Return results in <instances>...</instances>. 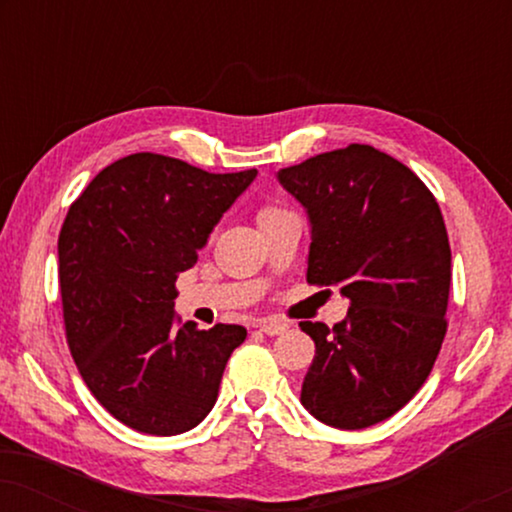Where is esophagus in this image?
Returning <instances> with one entry per match:
<instances>
[{"label": "esophagus", "mask_w": 512, "mask_h": 512, "mask_svg": "<svg viewBox=\"0 0 512 512\" xmlns=\"http://www.w3.org/2000/svg\"><path fill=\"white\" fill-rule=\"evenodd\" d=\"M258 328H261V331H263L265 335H279V333H284L286 328H289V324H284V321L268 317V319L258 321Z\"/></svg>", "instance_id": "34e87169"}]
</instances>
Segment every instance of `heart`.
<instances>
[{
  "instance_id": "1",
  "label": "heart",
  "mask_w": 512,
  "mask_h": 512,
  "mask_svg": "<svg viewBox=\"0 0 512 512\" xmlns=\"http://www.w3.org/2000/svg\"><path fill=\"white\" fill-rule=\"evenodd\" d=\"M275 214H282V209H277V207H265L261 214H258V221H263V219H268V216H275Z\"/></svg>"
}]
</instances>
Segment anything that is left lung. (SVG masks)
I'll list each match as a JSON object with an SVG mask.
<instances>
[{
  "instance_id": "1",
  "label": "left lung",
  "mask_w": 512,
  "mask_h": 512,
  "mask_svg": "<svg viewBox=\"0 0 512 512\" xmlns=\"http://www.w3.org/2000/svg\"><path fill=\"white\" fill-rule=\"evenodd\" d=\"M310 219L307 282L338 286L347 317L314 340L300 403L335 429L394 415L429 377L447 331L452 254L436 198L410 167L368 144L277 172Z\"/></svg>"
}]
</instances>
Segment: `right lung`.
Masks as SVG:
<instances>
[{
  "label": "right lung",
  "mask_w": 512,
  "mask_h": 512,
  "mask_svg": "<svg viewBox=\"0 0 512 512\" xmlns=\"http://www.w3.org/2000/svg\"><path fill=\"white\" fill-rule=\"evenodd\" d=\"M256 174L132 153L69 207L58 237L67 345L93 396L130 429L177 436L214 408L247 328L181 324L174 282Z\"/></svg>",
  "instance_id": "obj_1"
}]
</instances>
